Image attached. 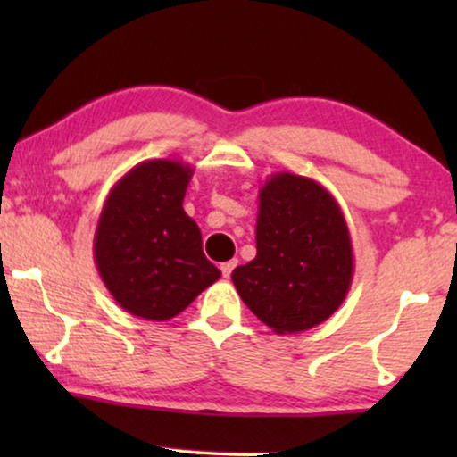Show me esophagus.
I'll use <instances>...</instances> for the list:
<instances>
[{
	"mask_svg": "<svg viewBox=\"0 0 457 457\" xmlns=\"http://www.w3.org/2000/svg\"><path fill=\"white\" fill-rule=\"evenodd\" d=\"M235 266H237V260H228V262H222V264H220L222 277H224V278H228V277H230V272H233V270H235Z\"/></svg>",
	"mask_w": 457,
	"mask_h": 457,
	"instance_id": "1",
	"label": "esophagus"
}]
</instances>
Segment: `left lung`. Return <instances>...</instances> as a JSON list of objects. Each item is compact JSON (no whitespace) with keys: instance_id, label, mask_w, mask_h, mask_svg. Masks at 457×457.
I'll return each mask as SVG.
<instances>
[{"instance_id":"1","label":"left lung","mask_w":457,"mask_h":457,"mask_svg":"<svg viewBox=\"0 0 457 457\" xmlns=\"http://www.w3.org/2000/svg\"><path fill=\"white\" fill-rule=\"evenodd\" d=\"M258 253L230 278L243 303L277 335L322 324L353 278V249L337 199L314 179L274 172L260 187Z\"/></svg>"}]
</instances>
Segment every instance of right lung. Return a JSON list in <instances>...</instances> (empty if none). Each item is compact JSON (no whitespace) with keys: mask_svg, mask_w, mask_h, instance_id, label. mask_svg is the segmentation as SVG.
Wrapping results in <instances>:
<instances>
[{"mask_svg":"<svg viewBox=\"0 0 457 457\" xmlns=\"http://www.w3.org/2000/svg\"><path fill=\"white\" fill-rule=\"evenodd\" d=\"M191 177L193 166L180 160H145L104 202L93 258L110 295L137 318L170 320L220 278L183 210Z\"/></svg>","mask_w":457,"mask_h":457,"instance_id":"right-lung-1","label":"right lung"}]
</instances>
